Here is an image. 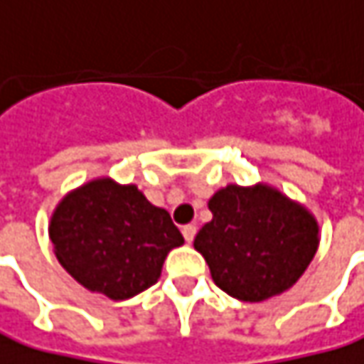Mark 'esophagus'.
<instances>
[{"label":"esophagus","mask_w":364,"mask_h":364,"mask_svg":"<svg viewBox=\"0 0 364 364\" xmlns=\"http://www.w3.org/2000/svg\"><path fill=\"white\" fill-rule=\"evenodd\" d=\"M196 232H198V228H196L193 224H189V226H183V236H185V240H187V242H193V238H196Z\"/></svg>","instance_id":"1"}]
</instances>
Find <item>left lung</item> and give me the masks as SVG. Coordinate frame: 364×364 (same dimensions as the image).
<instances>
[{"label":"left lung","instance_id":"8db88e82","mask_svg":"<svg viewBox=\"0 0 364 364\" xmlns=\"http://www.w3.org/2000/svg\"><path fill=\"white\" fill-rule=\"evenodd\" d=\"M212 222L193 246L213 283L240 301L281 295L306 273L320 245L314 213L273 185L230 183L208 201Z\"/></svg>","mask_w":364,"mask_h":364}]
</instances>
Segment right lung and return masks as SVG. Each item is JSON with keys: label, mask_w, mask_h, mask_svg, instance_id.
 I'll use <instances>...</instances> for the list:
<instances>
[{"label": "right lung", "mask_w": 364, "mask_h": 364, "mask_svg": "<svg viewBox=\"0 0 364 364\" xmlns=\"http://www.w3.org/2000/svg\"><path fill=\"white\" fill-rule=\"evenodd\" d=\"M48 236L69 275L93 293L128 299L154 285L179 228L136 185L97 177L69 191L50 215Z\"/></svg>", "instance_id": "obj_1"}]
</instances>
